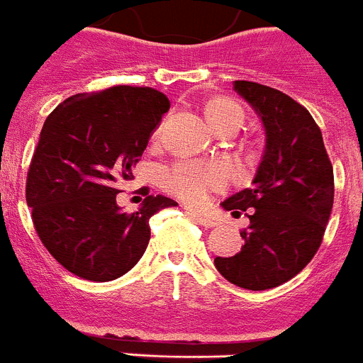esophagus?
<instances>
[{
	"label": "esophagus",
	"mask_w": 363,
	"mask_h": 363,
	"mask_svg": "<svg viewBox=\"0 0 363 363\" xmlns=\"http://www.w3.org/2000/svg\"><path fill=\"white\" fill-rule=\"evenodd\" d=\"M189 215L193 216V218L196 220L198 224L203 225V228H215V225H216L215 218H211V216L202 215V213H194V211H191V213H189Z\"/></svg>",
	"instance_id": "esophagus-1"
}]
</instances>
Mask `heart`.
Returning <instances> with one entry per match:
<instances>
[{"mask_svg":"<svg viewBox=\"0 0 363 363\" xmlns=\"http://www.w3.org/2000/svg\"><path fill=\"white\" fill-rule=\"evenodd\" d=\"M206 116L213 128H240L244 123L242 106L233 99L216 97L206 104ZM163 132V123L154 130L152 139L157 141ZM225 182V170L216 165H202L194 161H178L161 170V185L170 194L189 203H202L211 191Z\"/></svg>","mask_w":363,"mask_h":363,"instance_id":"1","label":"heart"}]
</instances>
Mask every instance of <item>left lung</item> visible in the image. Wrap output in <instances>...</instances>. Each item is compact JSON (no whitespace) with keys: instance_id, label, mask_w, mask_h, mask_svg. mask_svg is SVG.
<instances>
[{"instance_id":"obj_1","label":"left lung","mask_w":363,"mask_h":363,"mask_svg":"<svg viewBox=\"0 0 363 363\" xmlns=\"http://www.w3.org/2000/svg\"><path fill=\"white\" fill-rule=\"evenodd\" d=\"M264 126V154L253 187L229 196L222 207L247 211L244 246L233 257H216L229 283L268 290L286 283L320 250L334 203V172L320 126L305 106L270 86L235 80Z\"/></svg>"}]
</instances>
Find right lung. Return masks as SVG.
I'll list each match as a JSON object with an SVG mask.
<instances>
[{
	"label": "right lung",
	"instance_id": "1",
	"mask_svg": "<svg viewBox=\"0 0 363 363\" xmlns=\"http://www.w3.org/2000/svg\"><path fill=\"white\" fill-rule=\"evenodd\" d=\"M169 108L154 88L113 86L77 93L45 119L26 198L40 240L67 272L97 283L125 275L147 250L150 216L178 206L150 194L123 213L116 200Z\"/></svg>",
	"mask_w": 363,
	"mask_h": 363
}]
</instances>
